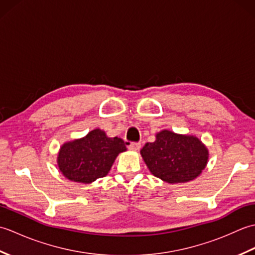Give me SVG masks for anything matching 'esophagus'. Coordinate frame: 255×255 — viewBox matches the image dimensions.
Masks as SVG:
<instances>
[{"mask_svg": "<svg viewBox=\"0 0 255 255\" xmlns=\"http://www.w3.org/2000/svg\"><path fill=\"white\" fill-rule=\"evenodd\" d=\"M140 147H141V144H140L139 142H130L128 144V149L132 150V151H138L140 149Z\"/></svg>", "mask_w": 255, "mask_h": 255, "instance_id": "esophagus-1", "label": "esophagus"}]
</instances>
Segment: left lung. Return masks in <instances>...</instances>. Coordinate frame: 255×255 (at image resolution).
Segmentation results:
<instances>
[{
  "mask_svg": "<svg viewBox=\"0 0 255 255\" xmlns=\"http://www.w3.org/2000/svg\"><path fill=\"white\" fill-rule=\"evenodd\" d=\"M151 174L170 184L187 183L198 177L208 163L209 151L198 137L163 129L154 142L140 150Z\"/></svg>",
  "mask_w": 255,
  "mask_h": 255,
  "instance_id": "8db88e82",
  "label": "left lung"
}]
</instances>
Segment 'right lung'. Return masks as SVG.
I'll list each match as a JSON object with an SVG mask.
<instances>
[{
  "label": "right lung",
  "instance_id": "add662e5",
  "mask_svg": "<svg viewBox=\"0 0 255 255\" xmlns=\"http://www.w3.org/2000/svg\"><path fill=\"white\" fill-rule=\"evenodd\" d=\"M126 150L123 139L108 137L96 128L83 138L64 142L59 149L57 163L68 180L90 184L106 176L117 155Z\"/></svg>",
  "mask_w": 255,
  "mask_h": 255
}]
</instances>
